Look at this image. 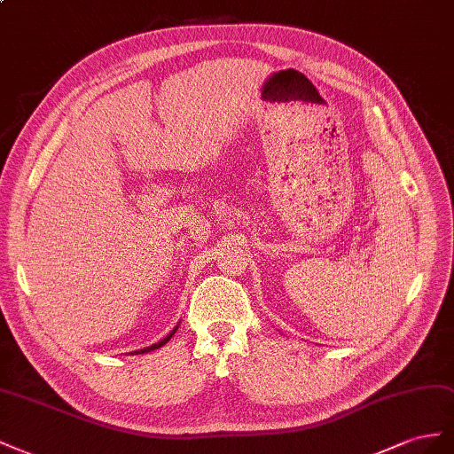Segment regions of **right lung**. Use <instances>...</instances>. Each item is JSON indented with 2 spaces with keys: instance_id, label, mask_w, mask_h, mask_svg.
<instances>
[{
  "instance_id": "right-lung-1",
  "label": "right lung",
  "mask_w": 454,
  "mask_h": 454,
  "mask_svg": "<svg viewBox=\"0 0 454 454\" xmlns=\"http://www.w3.org/2000/svg\"><path fill=\"white\" fill-rule=\"evenodd\" d=\"M176 329H178V325H176V327H175V329H173L169 334H167L163 340H160L158 344H152V346H148V348H145V349H137V352H133V354H146V352H152V349H158V348H161L163 344H167V342L171 340V336L176 333Z\"/></svg>"
}]
</instances>
